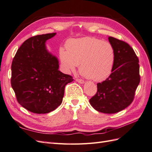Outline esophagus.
<instances>
[{"instance_id":"esophagus-1","label":"esophagus","mask_w":152,"mask_h":152,"mask_svg":"<svg viewBox=\"0 0 152 152\" xmlns=\"http://www.w3.org/2000/svg\"><path fill=\"white\" fill-rule=\"evenodd\" d=\"M76 81H77V82L78 83H85V81H84V80H81V79H80V78H76Z\"/></svg>"}]
</instances>
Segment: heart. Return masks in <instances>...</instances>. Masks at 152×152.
<instances>
[{"mask_svg":"<svg viewBox=\"0 0 152 152\" xmlns=\"http://www.w3.org/2000/svg\"><path fill=\"white\" fill-rule=\"evenodd\" d=\"M60 56L68 71H74L80 65L81 73L96 81H102L108 77L115 62L113 45L94 37L69 40L66 45V51L61 50Z\"/></svg>","mask_w":152,"mask_h":152,"instance_id":"b5f03b06","label":"heart"}]
</instances>
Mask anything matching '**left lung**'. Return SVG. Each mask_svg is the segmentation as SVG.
<instances>
[{
	"label": "left lung",
	"mask_w": 152,
	"mask_h": 152,
	"mask_svg": "<svg viewBox=\"0 0 152 152\" xmlns=\"http://www.w3.org/2000/svg\"><path fill=\"white\" fill-rule=\"evenodd\" d=\"M108 40L115 50L113 70L107 80L97 84L98 91L89 102L98 112L115 114L133 102L141 77L138 57L132 47L112 37Z\"/></svg>",
	"instance_id": "1"
}]
</instances>
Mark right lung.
Here are the masks:
<instances>
[{
	"mask_svg": "<svg viewBox=\"0 0 152 152\" xmlns=\"http://www.w3.org/2000/svg\"><path fill=\"white\" fill-rule=\"evenodd\" d=\"M56 33L28 38L17 50L11 64V84L18 103L35 114L55 110L72 77L58 70L57 58L48 53L45 41Z\"/></svg>",
	"mask_w": 152,
	"mask_h": 152,
	"instance_id": "1",
	"label": "right lung"
}]
</instances>
